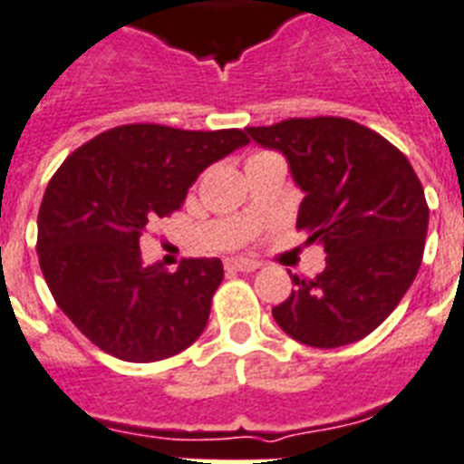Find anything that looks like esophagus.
<instances>
[{
	"label": "esophagus",
	"mask_w": 464,
	"mask_h": 464,
	"mask_svg": "<svg viewBox=\"0 0 464 464\" xmlns=\"http://www.w3.org/2000/svg\"><path fill=\"white\" fill-rule=\"evenodd\" d=\"M226 269L228 271H255L259 269L257 259H247V257H231L226 259Z\"/></svg>",
	"instance_id": "34e87169"
}]
</instances>
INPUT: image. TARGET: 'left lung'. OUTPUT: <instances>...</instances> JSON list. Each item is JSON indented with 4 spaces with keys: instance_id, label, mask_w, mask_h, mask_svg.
<instances>
[{
    "instance_id": "left-lung-1",
    "label": "left lung",
    "mask_w": 464,
    "mask_h": 464,
    "mask_svg": "<svg viewBox=\"0 0 464 464\" xmlns=\"http://www.w3.org/2000/svg\"><path fill=\"white\" fill-rule=\"evenodd\" d=\"M245 130L284 154L304 195L297 226L329 255L312 281L291 276L295 291L271 314L312 348L360 341L398 307L420 271L429 207L415 169L382 135L336 116Z\"/></svg>"
}]
</instances>
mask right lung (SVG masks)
<instances>
[{
    "label": "right lung",
    "instance_id": "add662e5",
    "mask_svg": "<svg viewBox=\"0 0 464 464\" xmlns=\"http://www.w3.org/2000/svg\"><path fill=\"white\" fill-rule=\"evenodd\" d=\"M243 130L130 123L75 150L52 176L37 214V257L59 310L126 362H154L205 331L221 259L145 265L147 221L176 212L209 164L247 145Z\"/></svg>",
    "mask_w": 464,
    "mask_h": 464
}]
</instances>
